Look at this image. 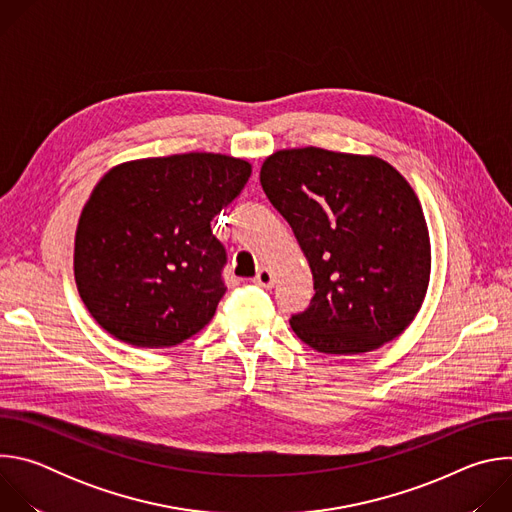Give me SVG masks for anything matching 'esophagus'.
Returning a JSON list of instances; mask_svg holds the SVG:
<instances>
[{"instance_id":"esophagus-1","label":"esophagus","mask_w":512,"mask_h":512,"mask_svg":"<svg viewBox=\"0 0 512 512\" xmlns=\"http://www.w3.org/2000/svg\"><path fill=\"white\" fill-rule=\"evenodd\" d=\"M273 273L267 269V267H263V269H259V273L255 275V283L259 285V287H263V289H269V287H273Z\"/></svg>"}]
</instances>
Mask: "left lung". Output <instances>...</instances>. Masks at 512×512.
<instances>
[{"mask_svg": "<svg viewBox=\"0 0 512 512\" xmlns=\"http://www.w3.org/2000/svg\"><path fill=\"white\" fill-rule=\"evenodd\" d=\"M259 180L314 277L310 308L289 320L298 338L346 356L403 334L431 271L427 223L409 182L377 156L312 145L271 154Z\"/></svg>", "mask_w": 512, "mask_h": 512, "instance_id": "8db88e82", "label": "left lung"}]
</instances>
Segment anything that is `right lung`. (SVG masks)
<instances>
[{"label":"right lung","mask_w":512,"mask_h":512,"mask_svg":"<svg viewBox=\"0 0 512 512\" xmlns=\"http://www.w3.org/2000/svg\"><path fill=\"white\" fill-rule=\"evenodd\" d=\"M251 164L190 152L111 168L75 235V281L97 324L139 348L200 332L225 296V247L210 221L245 188Z\"/></svg>","instance_id":"1"}]
</instances>
